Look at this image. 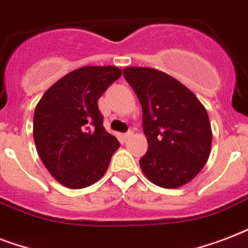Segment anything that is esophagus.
I'll use <instances>...</instances> for the list:
<instances>
[{"mask_svg": "<svg viewBox=\"0 0 248 248\" xmlns=\"http://www.w3.org/2000/svg\"><path fill=\"white\" fill-rule=\"evenodd\" d=\"M132 135H134V132H132V131H127V132H126V134H122V138H124V140H127V139H130V138H131Z\"/></svg>", "mask_w": 248, "mask_h": 248, "instance_id": "obj_1", "label": "esophagus"}]
</instances>
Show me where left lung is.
I'll list each match as a JSON object with an SVG mask.
<instances>
[{"instance_id":"left-lung-1","label":"left lung","mask_w":248,"mask_h":248,"mask_svg":"<svg viewBox=\"0 0 248 248\" xmlns=\"http://www.w3.org/2000/svg\"><path fill=\"white\" fill-rule=\"evenodd\" d=\"M124 79L143 108L147 153L144 175L162 188H179L200 173L212 143L208 114L194 93L177 79L153 68L128 67Z\"/></svg>"}]
</instances>
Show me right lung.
<instances>
[{"label":"right lung","mask_w":248,"mask_h":248,"mask_svg":"<svg viewBox=\"0 0 248 248\" xmlns=\"http://www.w3.org/2000/svg\"><path fill=\"white\" fill-rule=\"evenodd\" d=\"M122 75L120 68L82 67L55 82L33 117V139L45 167L71 189L96 183L108 170L118 140L103 126L97 100Z\"/></svg>","instance_id":"add662e5"}]
</instances>
